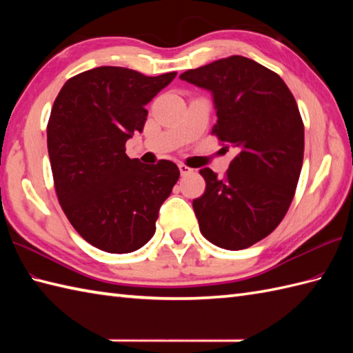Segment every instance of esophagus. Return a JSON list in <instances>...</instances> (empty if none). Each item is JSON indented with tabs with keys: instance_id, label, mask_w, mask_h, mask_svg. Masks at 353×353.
<instances>
[{
	"instance_id": "1",
	"label": "esophagus",
	"mask_w": 353,
	"mask_h": 353,
	"mask_svg": "<svg viewBox=\"0 0 353 353\" xmlns=\"http://www.w3.org/2000/svg\"><path fill=\"white\" fill-rule=\"evenodd\" d=\"M179 170H181V174L182 176H186V174H191L192 172V168H190V167H186L185 163H179Z\"/></svg>"
}]
</instances>
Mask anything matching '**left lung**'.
<instances>
[{
  "label": "left lung",
  "mask_w": 353,
  "mask_h": 353,
  "mask_svg": "<svg viewBox=\"0 0 353 353\" xmlns=\"http://www.w3.org/2000/svg\"><path fill=\"white\" fill-rule=\"evenodd\" d=\"M181 79L212 92L219 118L212 134L236 150L223 179L200 170L206 188L192 201L200 232L221 249H247L279 226L294 197L305 148L297 103L276 72L243 56Z\"/></svg>",
  "instance_id": "8db88e82"
}]
</instances>
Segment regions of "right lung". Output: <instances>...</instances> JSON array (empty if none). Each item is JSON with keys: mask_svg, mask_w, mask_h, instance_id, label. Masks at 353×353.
Instances as JSON below:
<instances>
[{"mask_svg": "<svg viewBox=\"0 0 353 353\" xmlns=\"http://www.w3.org/2000/svg\"><path fill=\"white\" fill-rule=\"evenodd\" d=\"M176 74L99 66L71 77L52 104L47 144L59 203L79 235L103 252L147 244L181 176L171 161L144 165L125 154L127 139L144 129L145 104Z\"/></svg>", "mask_w": 353, "mask_h": 353, "instance_id": "1", "label": "right lung"}]
</instances>
